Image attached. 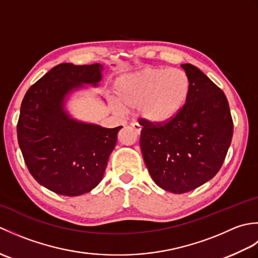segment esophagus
Returning <instances> with one entry per match:
<instances>
[{
    "label": "esophagus",
    "mask_w": 258,
    "mask_h": 258,
    "mask_svg": "<svg viewBox=\"0 0 258 258\" xmlns=\"http://www.w3.org/2000/svg\"><path fill=\"white\" fill-rule=\"evenodd\" d=\"M131 126H132V127L136 131V132H138L139 134L141 133V131H142V126L138 123V122H133L132 124H131Z\"/></svg>",
    "instance_id": "esophagus-1"
}]
</instances>
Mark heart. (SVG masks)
<instances>
[{"instance_id":"obj_1","label":"heart","mask_w":258,"mask_h":258,"mask_svg":"<svg viewBox=\"0 0 258 258\" xmlns=\"http://www.w3.org/2000/svg\"><path fill=\"white\" fill-rule=\"evenodd\" d=\"M115 111L138 108L150 123H165L182 111L190 93V80L179 69L145 68L114 82Z\"/></svg>"}]
</instances>
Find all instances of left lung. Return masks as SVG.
Segmentation results:
<instances>
[{
  "mask_svg": "<svg viewBox=\"0 0 258 258\" xmlns=\"http://www.w3.org/2000/svg\"><path fill=\"white\" fill-rule=\"evenodd\" d=\"M180 67L190 80L187 102L168 122H143L140 140L153 180L175 194L193 190L215 176L233 136L224 92L194 65Z\"/></svg>",
  "mask_w": 258,
  "mask_h": 258,
  "instance_id": "8db88e82",
  "label": "left lung"
}]
</instances>
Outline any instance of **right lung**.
Segmentation results:
<instances>
[{
  "mask_svg": "<svg viewBox=\"0 0 258 258\" xmlns=\"http://www.w3.org/2000/svg\"><path fill=\"white\" fill-rule=\"evenodd\" d=\"M103 67L62 63L33 84L22 101L18 141L37 183L54 193L79 196L98 185L122 126L79 122L64 109L65 97L84 84L97 86Z\"/></svg>",
  "mask_w": 258,
  "mask_h": 258,
  "instance_id": "1",
  "label": "right lung"
}]
</instances>
